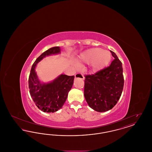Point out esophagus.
I'll return each instance as SVG.
<instances>
[{"mask_svg": "<svg viewBox=\"0 0 152 152\" xmlns=\"http://www.w3.org/2000/svg\"><path fill=\"white\" fill-rule=\"evenodd\" d=\"M75 78H76V79L79 78V79H84V76H83V74H81V73H76V74L75 75Z\"/></svg>", "mask_w": 152, "mask_h": 152, "instance_id": "obj_1", "label": "esophagus"}]
</instances>
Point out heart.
<instances>
[{
    "mask_svg": "<svg viewBox=\"0 0 152 152\" xmlns=\"http://www.w3.org/2000/svg\"><path fill=\"white\" fill-rule=\"evenodd\" d=\"M112 55L108 51L100 48H94L84 51L80 55L77 63L91 64V69L97 72L104 69L111 61Z\"/></svg>",
    "mask_w": 152,
    "mask_h": 152,
    "instance_id": "1",
    "label": "heart"
}]
</instances>
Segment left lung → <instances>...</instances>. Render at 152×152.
I'll use <instances>...</instances> for the list:
<instances>
[{"label": "left lung", "mask_w": 152, "mask_h": 152, "mask_svg": "<svg viewBox=\"0 0 152 152\" xmlns=\"http://www.w3.org/2000/svg\"><path fill=\"white\" fill-rule=\"evenodd\" d=\"M110 52L115 59L109 66L94 75L85 76V99L88 105L99 112L114 107L121 97L124 87L122 63L115 52Z\"/></svg>", "instance_id": "left-lung-1"}]
</instances>
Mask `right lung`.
<instances>
[{"instance_id":"add662e5","label":"right lung","mask_w":152,"mask_h":152,"mask_svg":"<svg viewBox=\"0 0 152 152\" xmlns=\"http://www.w3.org/2000/svg\"><path fill=\"white\" fill-rule=\"evenodd\" d=\"M59 47H54L43 52L32 66L28 79L29 94L37 107L44 112L53 113L61 108L72 87L74 76L61 74L47 83H42L35 71V67L43 58L60 53Z\"/></svg>"}]
</instances>
